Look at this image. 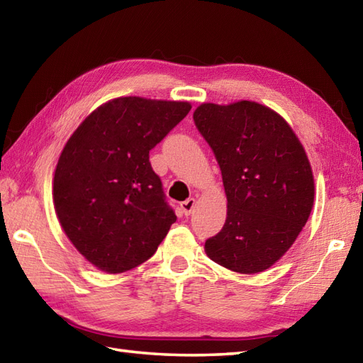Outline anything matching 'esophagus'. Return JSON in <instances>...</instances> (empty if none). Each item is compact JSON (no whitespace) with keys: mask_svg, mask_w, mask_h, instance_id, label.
<instances>
[{"mask_svg":"<svg viewBox=\"0 0 363 363\" xmlns=\"http://www.w3.org/2000/svg\"><path fill=\"white\" fill-rule=\"evenodd\" d=\"M193 208H195V198H189V199H185L184 202H181V210H182V213L185 216H189Z\"/></svg>","mask_w":363,"mask_h":363,"instance_id":"esophagus-1","label":"esophagus"}]
</instances>
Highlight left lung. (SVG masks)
Instances as JSON below:
<instances>
[{
    "instance_id": "1",
    "label": "left lung",
    "mask_w": 363,
    "mask_h": 363,
    "mask_svg": "<svg viewBox=\"0 0 363 363\" xmlns=\"http://www.w3.org/2000/svg\"><path fill=\"white\" fill-rule=\"evenodd\" d=\"M221 168L227 218L206 254L233 272L258 274L297 240L314 204L305 148L280 114L249 100L193 113Z\"/></svg>"
}]
</instances>
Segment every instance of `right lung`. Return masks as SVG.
<instances>
[{"label":"right lung","mask_w":363,"mask_h":363,"mask_svg":"<svg viewBox=\"0 0 363 363\" xmlns=\"http://www.w3.org/2000/svg\"><path fill=\"white\" fill-rule=\"evenodd\" d=\"M190 109L189 102L114 99L66 142L54 174L55 213L75 249L100 271L142 264L176 221L150 150Z\"/></svg>","instance_id":"add662e5"}]
</instances>
